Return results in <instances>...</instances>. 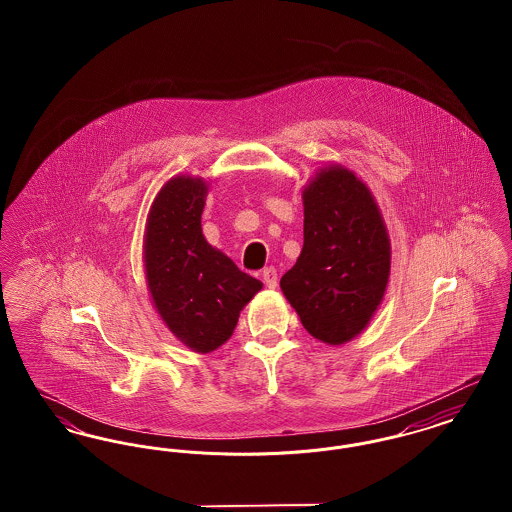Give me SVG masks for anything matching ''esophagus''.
<instances>
[{
	"label": "esophagus",
	"instance_id": "1",
	"mask_svg": "<svg viewBox=\"0 0 512 512\" xmlns=\"http://www.w3.org/2000/svg\"><path fill=\"white\" fill-rule=\"evenodd\" d=\"M263 280H265L267 288H270V290H274V288L278 286V272H276V268H265V270H263Z\"/></svg>",
	"mask_w": 512,
	"mask_h": 512
}]
</instances>
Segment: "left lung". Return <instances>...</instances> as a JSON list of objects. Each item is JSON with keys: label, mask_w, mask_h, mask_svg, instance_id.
<instances>
[{"label": "left lung", "mask_w": 512, "mask_h": 512, "mask_svg": "<svg viewBox=\"0 0 512 512\" xmlns=\"http://www.w3.org/2000/svg\"><path fill=\"white\" fill-rule=\"evenodd\" d=\"M303 249L280 288L305 330L328 345L359 336L390 280L391 245L365 182L330 165L303 190Z\"/></svg>", "instance_id": "8db88e82"}]
</instances>
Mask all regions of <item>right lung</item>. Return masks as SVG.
<instances>
[{
    "label": "right lung",
    "mask_w": 512,
    "mask_h": 512,
    "mask_svg": "<svg viewBox=\"0 0 512 512\" xmlns=\"http://www.w3.org/2000/svg\"><path fill=\"white\" fill-rule=\"evenodd\" d=\"M207 190L203 178H171L149 209L144 240L153 305L172 334L195 353H211L228 341L240 311L263 288L207 244L201 230Z\"/></svg>",
    "instance_id": "1"
}]
</instances>
